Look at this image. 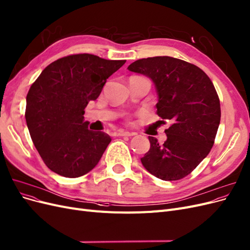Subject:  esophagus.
Masks as SVG:
<instances>
[{
    "mask_svg": "<svg viewBox=\"0 0 250 250\" xmlns=\"http://www.w3.org/2000/svg\"><path fill=\"white\" fill-rule=\"evenodd\" d=\"M116 135L117 136H133V135H135V133L124 131V130H119V131L116 132Z\"/></svg>",
    "mask_w": 250,
    "mask_h": 250,
    "instance_id": "obj_1",
    "label": "esophagus"
}]
</instances>
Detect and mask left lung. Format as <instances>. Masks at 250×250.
Segmentation results:
<instances>
[{
	"mask_svg": "<svg viewBox=\"0 0 250 250\" xmlns=\"http://www.w3.org/2000/svg\"><path fill=\"white\" fill-rule=\"evenodd\" d=\"M127 69L152 80L158 95L157 115L171 121L165 143L149 136L151 147L141 158L143 166L165 181L186 177L211 151L220 123L213 83L201 68L167 56L137 60Z\"/></svg>",
	"mask_w": 250,
	"mask_h": 250,
	"instance_id": "8db88e82",
	"label": "left lung"
}]
</instances>
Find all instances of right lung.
<instances>
[{"label": "right lung", "mask_w": 250, "mask_h": 250, "mask_svg": "<svg viewBox=\"0 0 250 250\" xmlns=\"http://www.w3.org/2000/svg\"><path fill=\"white\" fill-rule=\"evenodd\" d=\"M125 62L90 54L67 56L45 67L31 85L25 121L42 160L54 173L77 178L97 166L111 139L90 130L84 108Z\"/></svg>", "instance_id": "add662e5"}]
</instances>
